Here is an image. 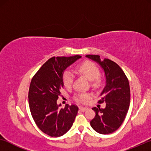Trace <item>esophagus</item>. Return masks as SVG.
Wrapping results in <instances>:
<instances>
[{
	"label": "esophagus",
	"mask_w": 151,
	"mask_h": 151,
	"mask_svg": "<svg viewBox=\"0 0 151 151\" xmlns=\"http://www.w3.org/2000/svg\"><path fill=\"white\" fill-rule=\"evenodd\" d=\"M80 110L82 111V112H84V111H87L88 110V108H86V107H83V106H80Z\"/></svg>",
	"instance_id": "obj_1"
}]
</instances>
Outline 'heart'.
<instances>
[{
  "mask_svg": "<svg viewBox=\"0 0 151 151\" xmlns=\"http://www.w3.org/2000/svg\"><path fill=\"white\" fill-rule=\"evenodd\" d=\"M78 71L93 83V85H98L100 80L98 76L100 73L98 68L91 62H86L79 65L77 68ZM73 80V76L71 71H67L63 75V84L66 87L69 88L72 85ZM91 96L88 93L80 94L76 97V100L80 102H85L86 100L89 99Z\"/></svg>",
  "mask_w": 151,
  "mask_h": 151,
  "instance_id": "1",
  "label": "heart"
}]
</instances>
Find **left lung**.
<instances>
[{
    "label": "left lung",
    "mask_w": 151,
    "mask_h": 151,
    "mask_svg": "<svg viewBox=\"0 0 151 151\" xmlns=\"http://www.w3.org/2000/svg\"><path fill=\"white\" fill-rule=\"evenodd\" d=\"M86 57L100 65L105 77V85L99 102L106 103V107L92 109L96 116L91 121V126L100 134L112 133L122 125L129 111L131 98L129 80L115 62L107 58L101 60L98 55H86Z\"/></svg>",
    "instance_id": "left-lung-1"
}]
</instances>
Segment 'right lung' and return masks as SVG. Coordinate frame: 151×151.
Wrapping results in <instances>:
<instances>
[{
  "instance_id": "add662e5",
  "label": "right lung",
  "mask_w": 151,
  "mask_h": 151,
  "mask_svg": "<svg viewBox=\"0 0 151 151\" xmlns=\"http://www.w3.org/2000/svg\"><path fill=\"white\" fill-rule=\"evenodd\" d=\"M82 56L53 57L43 65L32 78L29 90V104L38 127L51 137H60L71 129L78 107L58 104L63 88L64 72Z\"/></svg>"
}]
</instances>
